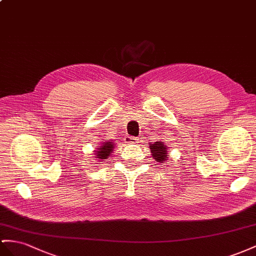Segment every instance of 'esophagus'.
I'll list each match as a JSON object with an SVG mask.
<instances>
[{
	"mask_svg": "<svg viewBox=\"0 0 256 256\" xmlns=\"http://www.w3.org/2000/svg\"><path fill=\"white\" fill-rule=\"evenodd\" d=\"M137 142H138V140H137V137L128 136L126 138V144H136Z\"/></svg>",
	"mask_w": 256,
	"mask_h": 256,
	"instance_id": "1",
	"label": "esophagus"
}]
</instances>
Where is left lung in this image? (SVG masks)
Segmentation results:
<instances>
[{"label":"left lung","instance_id":"obj_1","mask_svg":"<svg viewBox=\"0 0 256 256\" xmlns=\"http://www.w3.org/2000/svg\"><path fill=\"white\" fill-rule=\"evenodd\" d=\"M149 148L152 150V158L156 161L162 163L168 159V152H170L168 148L166 146L164 142H154V144H149Z\"/></svg>","mask_w":256,"mask_h":256}]
</instances>
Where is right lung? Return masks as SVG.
Instances as JSON below:
<instances>
[{"label": "right lung", "mask_w": 256, "mask_h": 256, "mask_svg": "<svg viewBox=\"0 0 256 256\" xmlns=\"http://www.w3.org/2000/svg\"><path fill=\"white\" fill-rule=\"evenodd\" d=\"M114 142H104L102 145L97 148V152H95V158L97 160H100L104 162L106 159H108V156L112 154V150L114 148Z\"/></svg>", "instance_id": "right-lung-1"}]
</instances>
